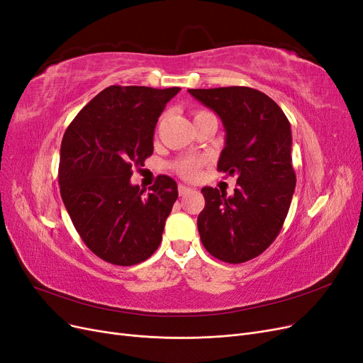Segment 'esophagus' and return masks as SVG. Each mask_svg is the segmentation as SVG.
I'll use <instances>...</instances> for the list:
<instances>
[{
    "instance_id": "1",
    "label": "esophagus",
    "mask_w": 363,
    "mask_h": 363,
    "mask_svg": "<svg viewBox=\"0 0 363 363\" xmlns=\"http://www.w3.org/2000/svg\"><path fill=\"white\" fill-rule=\"evenodd\" d=\"M189 192H192V189H191V188H188V186L179 184V194H180V196H184L186 194H189Z\"/></svg>"
}]
</instances>
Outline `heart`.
<instances>
[{
	"label": "heart",
	"instance_id": "1",
	"mask_svg": "<svg viewBox=\"0 0 363 363\" xmlns=\"http://www.w3.org/2000/svg\"><path fill=\"white\" fill-rule=\"evenodd\" d=\"M208 112H196L194 119L200 118L203 115H207ZM200 164L201 162L199 159L195 157H184V159H180L174 163V169L175 172H177L180 177L183 179H188V180H192L196 177V174H199L200 171Z\"/></svg>",
	"mask_w": 363,
	"mask_h": 363
}]
</instances>
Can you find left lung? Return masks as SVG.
Returning <instances> with one entry per match:
<instances>
[{
  "mask_svg": "<svg viewBox=\"0 0 363 363\" xmlns=\"http://www.w3.org/2000/svg\"><path fill=\"white\" fill-rule=\"evenodd\" d=\"M188 92L221 118L225 145L218 171L238 177L232 196L201 189L206 206L196 221L201 242L223 262L251 260L277 238L292 201L291 124L276 101L251 87Z\"/></svg>",
  "mask_w": 363,
  "mask_h": 363,
  "instance_id": "obj_1",
  "label": "left lung"
}]
</instances>
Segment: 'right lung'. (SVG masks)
Masks as SVG:
<instances>
[{"instance_id":"add662e5","label":"right lung","mask_w":363,"mask_h":363,"mask_svg":"<svg viewBox=\"0 0 363 363\" xmlns=\"http://www.w3.org/2000/svg\"><path fill=\"white\" fill-rule=\"evenodd\" d=\"M180 87L108 86L74 118L62 139L59 184L65 207L83 242L113 265L147 260L160 242L177 200L168 175L144 194L131 184L133 167L152 155L164 106Z\"/></svg>"}]
</instances>
